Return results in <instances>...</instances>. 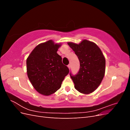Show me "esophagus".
<instances>
[{"mask_svg":"<svg viewBox=\"0 0 130 130\" xmlns=\"http://www.w3.org/2000/svg\"><path fill=\"white\" fill-rule=\"evenodd\" d=\"M70 67H71V66H70V64H68V68L70 69Z\"/></svg>","mask_w":130,"mask_h":130,"instance_id":"34e87169","label":"esophagus"}]
</instances>
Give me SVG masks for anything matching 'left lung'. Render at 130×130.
Returning a JSON list of instances; mask_svg holds the SVG:
<instances>
[{
    "mask_svg": "<svg viewBox=\"0 0 130 130\" xmlns=\"http://www.w3.org/2000/svg\"><path fill=\"white\" fill-rule=\"evenodd\" d=\"M67 43L78 57L80 64L76 75L70 74L75 88L85 94L93 92L105 75L106 60L103 53L95 43L87 40H82L79 44Z\"/></svg>",
    "mask_w": 130,
    "mask_h": 130,
    "instance_id": "1",
    "label": "left lung"
}]
</instances>
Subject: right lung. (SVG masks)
Returning <instances> with one entry per match:
<instances>
[{
    "label": "right lung",
    "instance_id": "right-lung-1",
    "mask_svg": "<svg viewBox=\"0 0 130 130\" xmlns=\"http://www.w3.org/2000/svg\"><path fill=\"white\" fill-rule=\"evenodd\" d=\"M61 43L49 40L37 45L26 59L27 75L34 88L42 95L49 96L61 87L69 69L57 53Z\"/></svg>",
    "mask_w": 130,
    "mask_h": 130
}]
</instances>
